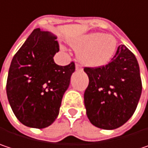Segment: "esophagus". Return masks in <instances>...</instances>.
<instances>
[{
	"label": "esophagus",
	"mask_w": 148,
	"mask_h": 148,
	"mask_svg": "<svg viewBox=\"0 0 148 148\" xmlns=\"http://www.w3.org/2000/svg\"><path fill=\"white\" fill-rule=\"evenodd\" d=\"M82 66H80V65H78V64H76V71H82Z\"/></svg>",
	"instance_id": "34e87169"
}]
</instances>
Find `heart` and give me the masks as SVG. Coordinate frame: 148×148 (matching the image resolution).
Segmentation results:
<instances>
[{"mask_svg": "<svg viewBox=\"0 0 148 148\" xmlns=\"http://www.w3.org/2000/svg\"><path fill=\"white\" fill-rule=\"evenodd\" d=\"M77 49L79 60L87 66L100 67L107 65L114 56L117 40L112 34L91 33L69 40Z\"/></svg>", "mask_w": 148, "mask_h": 148, "instance_id": "obj_1", "label": "heart"}]
</instances>
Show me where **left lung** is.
<instances>
[{"label":"left lung","instance_id":"obj_1","mask_svg":"<svg viewBox=\"0 0 148 148\" xmlns=\"http://www.w3.org/2000/svg\"><path fill=\"white\" fill-rule=\"evenodd\" d=\"M89 83L84 104L90 122L103 130L123 125L136 110L142 94L137 60L125 45H120L111 61L98 68L85 67Z\"/></svg>","mask_w":148,"mask_h":148}]
</instances>
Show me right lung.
I'll list each match as a JSON object with an SVG mask.
<instances>
[{
  "label": "right lung",
  "mask_w": 148,
  "mask_h": 148,
  "mask_svg": "<svg viewBox=\"0 0 148 148\" xmlns=\"http://www.w3.org/2000/svg\"><path fill=\"white\" fill-rule=\"evenodd\" d=\"M57 37L34 29L11 62L6 94L17 120L24 125L42 129L57 118L65 92L75 71V64L58 66Z\"/></svg>",
  "instance_id": "right-lung-1"
}]
</instances>
